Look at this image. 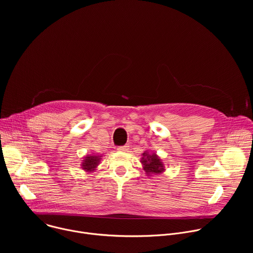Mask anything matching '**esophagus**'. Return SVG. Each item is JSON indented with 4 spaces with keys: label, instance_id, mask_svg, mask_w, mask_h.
<instances>
[{
    "label": "esophagus",
    "instance_id": "esophagus-1",
    "mask_svg": "<svg viewBox=\"0 0 253 253\" xmlns=\"http://www.w3.org/2000/svg\"><path fill=\"white\" fill-rule=\"evenodd\" d=\"M117 150H118V151H120V152H127V151L129 150V146H128V145L119 146V147L117 148Z\"/></svg>",
    "mask_w": 253,
    "mask_h": 253
}]
</instances>
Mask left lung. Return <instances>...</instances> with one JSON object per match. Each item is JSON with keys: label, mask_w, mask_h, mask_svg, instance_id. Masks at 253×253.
Here are the masks:
<instances>
[{"label": "left lung", "mask_w": 253, "mask_h": 253, "mask_svg": "<svg viewBox=\"0 0 253 253\" xmlns=\"http://www.w3.org/2000/svg\"><path fill=\"white\" fill-rule=\"evenodd\" d=\"M140 162L142 164L143 170L146 172L147 176L158 175L165 171L164 163L155 152L145 150L142 153V158Z\"/></svg>", "instance_id": "obj_1"}]
</instances>
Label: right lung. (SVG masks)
<instances>
[{"instance_id": "right-lung-1", "label": "right lung", "mask_w": 253, "mask_h": 253, "mask_svg": "<svg viewBox=\"0 0 253 253\" xmlns=\"http://www.w3.org/2000/svg\"><path fill=\"white\" fill-rule=\"evenodd\" d=\"M101 155L99 154H89V155H86L84 157V160H82V163H81V168L86 171L87 173H91V172H94L95 170H97V167L98 165L100 164V161H101Z\"/></svg>"}]
</instances>
